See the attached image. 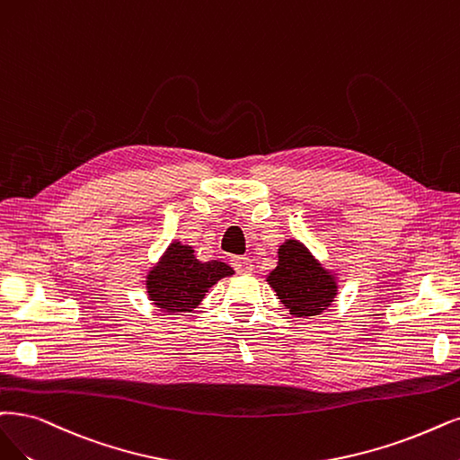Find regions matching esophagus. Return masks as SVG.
<instances>
[{
    "label": "esophagus",
    "instance_id": "esophagus-1",
    "mask_svg": "<svg viewBox=\"0 0 460 460\" xmlns=\"http://www.w3.org/2000/svg\"><path fill=\"white\" fill-rule=\"evenodd\" d=\"M233 267L236 269V273H241V275H250L252 270H253L252 260H250V258H246V256L234 258V260H233Z\"/></svg>",
    "mask_w": 460,
    "mask_h": 460
}]
</instances>
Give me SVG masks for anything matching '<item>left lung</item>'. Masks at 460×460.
<instances>
[{
  "instance_id": "obj_1",
  "label": "left lung",
  "mask_w": 460,
  "mask_h": 460,
  "mask_svg": "<svg viewBox=\"0 0 460 460\" xmlns=\"http://www.w3.org/2000/svg\"><path fill=\"white\" fill-rule=\"evenodd\" d=\"M277 267L270 270L267 284L290 314L311 318L324 313L339 294L333 270L326 269L301 241L286 239L279 246Z\"/></svg>"
}]
</instances>
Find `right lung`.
Masks as SVG:
<instances>
[{
  "label": "right lung",
  "instance_id": "obj_1",
  "mask_svg": "<svg viewBox=\"0 0 460 460\" xmlns=\"http://www.w3.org/2000/svg\"><path fill=\"white\" fill-rule=\"evenodd\" d=\"M234 275L219 260L200 261L190 244L172 241L146 275L149 301L163 313H191L217 280Z\"/></svg>",
  "mask_w": 460,
  "mask_h": 460
}]
</instances>
